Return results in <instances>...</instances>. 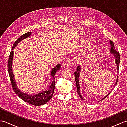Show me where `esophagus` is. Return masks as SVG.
<instances>
[{
  "instance_id": "esophagus-1",
  "label": "esophagus",
  "mask_w": 127,
  "mask_h": 127,
  "mask_svg": "<svg viewBox=\"0 0 127 127\" xmlns=\"http://www.w3.org/2000/svg\"><path fill=\"white\" fill-rule=\"evenodd\" d=\"M72 63V60L70 59H67L64 62V65L66 66H69Z\"/></svg>"
}]
</instances>
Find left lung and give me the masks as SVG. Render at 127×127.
<instances>
[{"label":"left lung","mask_w":127,"mask_h":127,"mask_svg":"<svg viewBox=\"0 0 127 127\" xmlns=\"http://www.w3.org/2000/svg\"><path fill=\"white\" fill-rule=\"evenodd\" d=\"M110 45H111V49H110V53L111 54H112L114 56L115 58V63L117 65V70H118L119 69V64H120V53L117 51H116V50H115V48L114 46V43L112 41L110 40ZM81 65H79L77 66L76 68V71H75L74 74H75V81H76V88H77V92L78 93V94L80 96V98L82 100H84L83 99V98L82 97V96L81 95V93H80V82H79V76H80V73L81 72ZM118 72V71H117ZM118 76H117V78L116 79V83H115V85H116L117 83L118 82ZM110 94V93H109ZM107 96H108V94L105 96L104 98L102 99V100H103L104 99H105Z\"/></svg>","instance_id":"left-lung-1"}]
</instances>
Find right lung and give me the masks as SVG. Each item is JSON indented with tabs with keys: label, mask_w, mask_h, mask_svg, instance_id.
<instances>
[{
	"label": "right lung",
	"mask_w": 127,
	"mask_h": 127,
	"mask_svg": "<svg viewBox=\"0 0 127 127\" xmlns=\"http://www.w3.org/2000/svg\"><path fill=\"white\" fill-rule=\"evenodd\" d=\"M32 33L31 32H28L25 34L22 35L19 38L16 40L13 44V46H12V51L10 52L9 61H8L7 63V68H8V72H9V76L11 82L12 87L13 91L15 92V93L20 97V98L23 100V101L25 102H28V104H30L31 105H35V106H41L44 104H46L47 102L50 100L52 98L53 96V94L54 93V90H55V80H54V76L56 74V73L61 68V64H58L56 66L52 69L51 71V76H52L53 79V81L51 83L50 87L46 90L42 91L41 92L37 94H35L33 95H29L27 93H25L22 92V91L19 90L18 89L17 85L16 83V81L15 79L14 75H13L12 69V64L13 61V48H14L17 45L19 42L22 41V40L25 39L27 37L31 36Z\"/></svg>",
	"instance_id": "right-lung-1"
}]
</instances>
